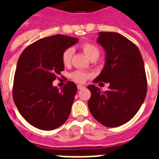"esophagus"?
I'll list each match as a JSON object with an SVG mask.
<instances>
[{
  "instance_id": "obj_1",
  "label": "esophagus",
  "mask_w": 159,
  "mask_h": 159,
  "mask_svg": "<svg viewBox=\"0 0 159 159\" xmlns=\"http://www.w3.org/2000/svg\"><path fill=\"white\" fill-rule=\"evenodd\" d=\"M84 86H82V85H77V89L78 90H82L84 88Z\"/></svg>"
}]
</instances>
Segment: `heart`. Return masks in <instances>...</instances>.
<instances>
[{"label":"heart","mask_w":159,"mask_h":159,"mask_svg":"<svg viewBox=\"0 0 159 159\" xmlns=\"http://www.w3.org/2000/svg\"><path fill=\"white\" fill-rule=\"evenodd\" d=\"M82 49L83 51V53L86 54L89 59H92V58H96L97 59L100 55V51L99 49L96 47L95 45L92 44V43H84L82 45ZM72 53H73V50L72 48H67L66 50L62 53V60L63 64L65 66H67V65L70 64V62H71V59H72ZM90 77L89 73L84 72V71H82V70H77L75 71L71 74V77L73 81L77 82H80V83H82L84 82L86 80Z\"/></svg>","instance_id":"heart-1"}]
</instances>
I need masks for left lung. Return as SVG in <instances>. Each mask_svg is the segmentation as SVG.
<instances>
[{
	"label": "left lung",
	"instance_id": "obj_1",
	"mask_svg": "<svg viewBox=\"0 0 159 159\" xmlns=\"http://www.w3.org/2000/svg\"><path fill=\"white\" fill-rule=\"evenodd\" d=\"M97 42L104 48L103 69L94 82L109 83L102 92L89 85L88 101L92 116L106 127H118L130 120L141 107L147 93V78L138 47L120 34L100 32Z\"/></svg>",
	"mask_w": 159,
	"mask_h": 159
}]
</instances>
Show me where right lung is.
<instances>
[{"instance_id":"1","label":"right lung","mask_w":159,"mask_h":159,"mask_svg":"<svg viewBox=\"0 0 159 159\" xmlns=\"http://www.w3.org/2000/svg\"><path fill=\"white\" fill-rule=\"evenodd\" d=\"M78 42L69 36H49L35 41L22 52L16 65L13 99L28 123L53 130L67 120L77 93L74 82L57 89L53 82L64 70L62 55Z\"/></svg>"}]
</instances>
